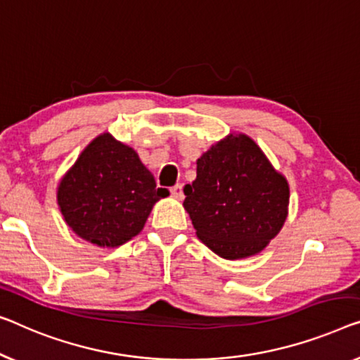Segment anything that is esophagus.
Wrapping results in <instances>:
<instances>
[{
    "instance_id": "34e87169",
    "label": "esophagus",
    "mask_w": 360,
    "mask_h": 360,
    "mask_svg": "<svg viewBox=\"0 0 360 360\" xmlns=\"http://www.w3.org/2000/svg\"><path fill=\"white\" fill-rule=\"evenodd\" d=\"M171 195H173L174 198H182L184 197V192H182V186L181 184H176L171 187Z\"/></svg>"
}]
</instances>
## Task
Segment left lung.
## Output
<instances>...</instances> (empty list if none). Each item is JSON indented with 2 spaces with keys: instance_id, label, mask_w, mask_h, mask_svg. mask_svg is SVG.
<instances>
[{
  "instance_id": "left-lung-1",
  "label": "left lung",
  "mask_w": 360,
  "mask_h": 360,
  "mask_svg": "<svg viewBox=\"0 0 360 360\" xmlns=\"http://www.w3.org/2000/svg\"><path fill=\"white\" fill-rule=\"evenodd\" d=\"M184 195L197 238L228 260L264 250L288 217V181L244 134L228 136L197 160V178Z\"/></svg>"
}]
</instances>
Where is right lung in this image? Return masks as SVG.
<instances>
[{"label": "right lung", "instance_id": "1", "mask_svg": "<svg viewBox=\"0 0 360 360\" xmlns=\"http://www.w3.org/2000/svg\"><path fill=\"white\" fill-rule=\"evenodd\" d=\"M166 195L139 155L110 134L89 143L58 187L66 223L100 248H117L137 236L155 202Z\"/></svg>", "mask_w": 360, "mask_h": 360}]
</instances>
